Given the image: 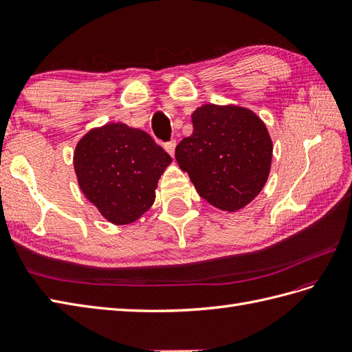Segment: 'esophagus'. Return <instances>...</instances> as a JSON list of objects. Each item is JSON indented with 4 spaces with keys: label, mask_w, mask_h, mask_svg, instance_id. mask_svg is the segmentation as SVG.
Segmentation results:
<instances>
[{
    "label": "esophagus",
    "mask_w": 352,
    "mask_h": 352,
    "mask_svg": "<svg viewBox=\"0 0 352 352\" xmlns=\"http://www.w3.org/2000/svg\"><path fill=\"white\" fill-rule=\"evenodd\" d=\"M175 146H177L175 140H170V141H168V142L165 144V150L169 153L170 156H174V153H175Z\"/></svg>",
    "instance_id": "obj_1"
}]
</instances>
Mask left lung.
<instances>
[{"label":"left lung","instance_id":"8db88e82","mask_svg":"<svg viewBox=\"0 0 352 352\" xmlns=\"http://www.w3.org/2000/svg\"><path fill=\"white\" fill-rule=\"evenodd\" d=\"M193 132L175 148L196 192L224 211L245 206L262 190L272 141L265 123L241 107L204 105L192 114Z\"/></svg>","mask_w":352,"mask_h":352}]
</instances>
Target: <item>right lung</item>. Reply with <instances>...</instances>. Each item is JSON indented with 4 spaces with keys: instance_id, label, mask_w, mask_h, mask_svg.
<instances>
[{
    "instance_id": "right-lung-1",
    "label": "right lung",
    "mask_w": 352,
    "mask_h": 352,
    "mask_svg": "<svg viewBox=\"0 0 352 352\" xmlns=\"http://www.w3.org/2000/svg\"><path fill=\"white\" fill-rule=\"evenodd\" d=\"M169 164L170 156L147 132L123 123L92 129L74 153L80 188L114 224H129L150 208Z\"/></svg>"
}]
</instances>
